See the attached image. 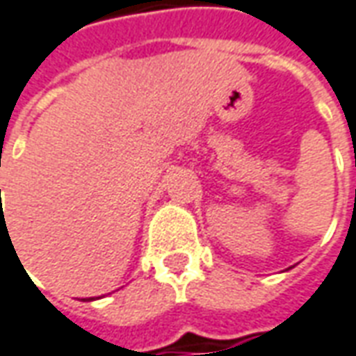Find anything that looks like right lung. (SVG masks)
<instances>
[{"instance_id":"1","label":"right lung","mask_w":356,"mask_h":356,"mask_svg":"<svg viewBox=\"0 0 356 356\" xmlns=\"http://www.w3.org/2000/svg\"><path fill=\"white\" fill-rule=\"evenodd\" d=\"M89 300H90V298H89Z\"/></svg>"}]
</instances>
